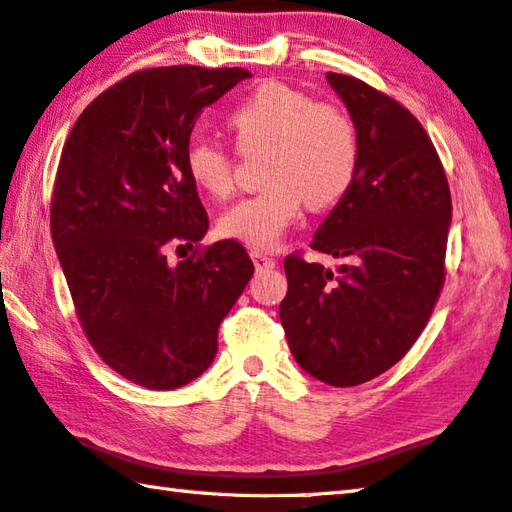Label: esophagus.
<instances>
[{
	"label": "esophagus",
	"instance_id": "1",
	"mask_svg": "<svg viewBox=\"0 0 512 512\" xmlns=\"http://www.w3.org/2000/svg\"><path fill=\"white\" fill-rule=\"evenodd\" d=\"M251 261H254L256 270H272V267H276V258L265 254V251H251Z\"/></svg>",
	"mask_w": 512,
	"mask_h": 512
}]
</instances>
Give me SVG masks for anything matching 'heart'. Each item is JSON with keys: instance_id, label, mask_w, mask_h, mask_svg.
Here are the masks:
<instances>
[{"instance_id": "heart-1", "label": "heart", "mask_w": 512, "mask_h": 512, "mask_svg": "<svg viewBox=\"0 0 512 512\" xmlns=\"http://www.w3.org/2000/svg\"><path fill=\"white\" fill-rule=\"evenodd\" d=\"M240 150L265 146L261 193L242 197L222 213L224 238L272 249L303 206L326 209L351 186L357 170L353 121L333 103H312L297 87L267 80L242 98L227 116ZM186 173L202 193L222 200L233 188L229 152L211 141L186 148Z\"/></svg>"}]
</instances>
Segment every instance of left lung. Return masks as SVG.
I'll return each mask as SVG.
<instances>
[{
  "mask_svg": "<svg viewBox=\"0 0 512 512\" xmlns=\"http://www.w3.org/2000/svg\"><path fill=\"white\" fill-rule=\"evenodd\" d=\"M357 134V170L310 247L348 258L337 272L285 258L279 315L303 371L355 387L391 369L427 326L445 281L452 197L423 125L391 96L328 74Z\"/></svg>",
  "mask_w": 512,
  "mask_h": 512,
  "instance_id": "obj_1",
  "label": "left lung"
}]
</instances>
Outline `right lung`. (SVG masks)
<instances>
[{"instance_id":"1","label":"right lung","mask_w":512,"mask_h":512,"mask_svg":"<svg viewBox=\"0 0 512 512\" xmlns=\"http://www.w3.org/2000/svg\"><path fill=\"white\" fill-rule=\"evenodd\" d=\"M249 76L240 67L134 71L85 107L62 148L53 247L89 344L139 387L200 378L254 274L236 240L166 261L168 247H193L209 229L184 161L193 125Z\"/></svg>"}]
</instances>
